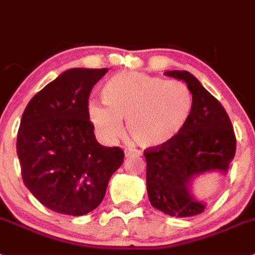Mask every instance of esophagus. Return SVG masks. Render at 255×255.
<instances>
[{"instance_id":"esophagus-1","label":"esophagus","mask_w":255,"mask_h":255,"mask_svg":"<svg viewBox=\"0 0 255 255\" xmlns=\"http://www.w3.org/2000/svg\"><path fill=\"white\" fill-rule=\"evenodd\" d=\"M140 155V151L138 150H133V149H126L125 150V155H126V158H128V156H130V155Z\"/></svg>"}]
</instances>
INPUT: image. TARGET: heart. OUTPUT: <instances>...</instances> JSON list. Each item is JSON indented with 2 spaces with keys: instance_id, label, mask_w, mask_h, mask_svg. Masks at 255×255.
Returning a JSON list of instances; mask_svg holds the SVG:
<instances>
[{
  "instance_id": "1",
  "label": "heart",
  "mask_w": 255,
  "mask_h": 255,
  "mask_svg": "<svg viewBox=\"0 0 255 255\" xmlns=\"http://www.w3.org/2000/svg\"><path fill=\"white\" fill-rule=\"evenodd\" d=\"M105 106L92 103L88 114L97 133L112 141L123 133L122 122L134 143L145 149L163 147L180 136L194 110V96L181 81L137 72H122L103 90Z\"/></svg>"
}]
</instances>
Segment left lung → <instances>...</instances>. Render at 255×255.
Listing matches in <instances>:
<instances>
[{
    "label": "left lung",
    "instance_id": "obj_1",
    "mask_svg": "<svg viewBox=\"0 0 255 255\" xmlns=\"http://www.w3.org/2000/svg\"><path fill=\"white\" fill-rule=\"evenodd\" d=\"M165 75L186 82L194 96V110L182 133L163 147L146 149V186L155 209L172 217H192L205 204L191 194V182L207 172H229L236 152V137L225 108L186 70Z\"/></svg>",
    "mask_w": 255,
    "mask_h": 255
}]
</instances>
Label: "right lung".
<instances>
[{"label": "right lung", "instance_id": "1", "mask_svg": "<svg viewBox=\"0 0 255 255\" xmlns=\"http://www.w3.org/2000/svg\"><path fill=\"white\" fill-rule=\"evenodd\" d=\"M106 72L61 73L33 96L21 117L16 151L24 185L57 213L83 216L96 209L123 164L121 147L97 142L88 114L91 91Z\"/></svg>", "mask_w": 255, "mask_h": 255}]
</instances>
